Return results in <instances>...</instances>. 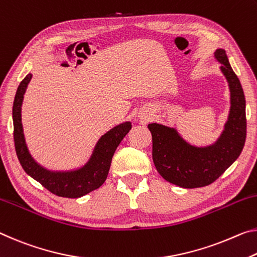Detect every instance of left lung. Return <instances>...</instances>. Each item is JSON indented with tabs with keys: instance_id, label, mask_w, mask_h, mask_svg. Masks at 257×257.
I'll return each mask as SVG.
<instances>
[{
	"instance_id": "obj_1",
	"label": "left lung",
	"mask_w": 257,
	"mask_h": 257,
	"mask_svg": "<svg viewBox=\"0 0 257 257\" xmlns=\"http://www.w3.org/2000/svg\"><path fill=\"white\" fill-rule=\"evenodd\" d=\"M221 71L229 82L231 107L222 135L213 145L197 148L183 140L175 128L150 123L152 158L166 181L185 189L209 185L237 160L246 141V100L238 76L223 49L215 51Z\"/></svg>"
}]
</instances>
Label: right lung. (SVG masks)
<instances>
[{"instance_id":"1","label":"right lung","mask_w":257,"mask_h":257,"mask_svg":"<svg viewBox=\"0 0 257 257\" xmlns=\"http://www.w3.org/2000/svg\"><path fill=\"white\" fill-rule=\"evenodd\" d=\"M32 79L27 74L16 92L12 119L16 153L24 170L51 193L64 198H80L98 189L106 180L113 154L123 137L132 129L130 122H123L99 138L89 161L82 168L70 172H51L43 168L28 152L22 124V104L26 88Z\"/></svg>"}]
</instances>
